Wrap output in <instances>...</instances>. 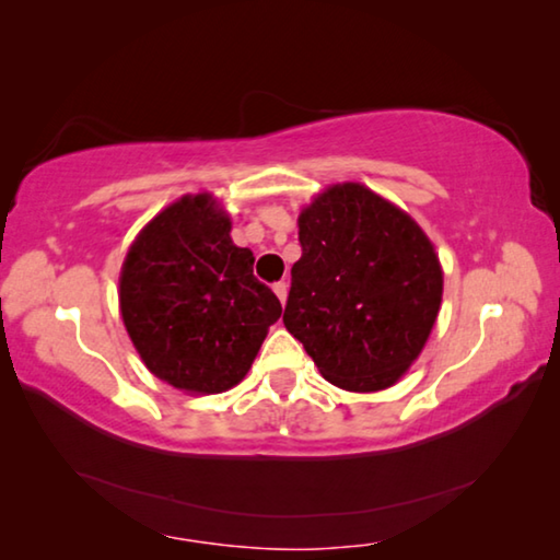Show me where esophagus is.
<instances>
[{
	"mask_svg": "<svg viewBox=\"0 0 560 560\" xmlns=\"http://www.w3.org/2000/svg\"><path fill=\"white\" fill-rule=\"evenodd\" d=\"M273 293H277L281 303H287V296H289V283H287V281H277V283H273Z\"/></svg>",
	"mask_w": 560,
	"mask_h": 560,
	"instance_id": "obj_1",
	"label": "esophagus"
}]
</instances>
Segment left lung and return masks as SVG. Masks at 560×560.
Segmentation results:
<instances>
[{"instance_id":"1","label":"left lung","mask_w":560,"mask_h":560,"mask_svg":"<svg viewBox=\"0 0 560 560\" xmlns=\"http://www.w3.org/2000/svg\"><path fill=\"white\" fill-rule=\"evenodd\" d=\"M299 242L283 326L336 387L395 385L440 314L442 267L428 234L373 189L343 183L299 214Z\"/></svg>"}]
</instances>
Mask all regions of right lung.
I'll return each mask as SVG.
<instances>
[{"instance_id":"right-lung-1","label":"right lung","mask_w":560,"mask_h":560,"mask_svg":"<svg viewBox=\"0 0 560 560\" xmlns=\"http://www.w3.org/2000/svg\"><path fill=\"white\" fill-rule=\"evenodd\" d=\"M212 195H185L153 217L120 271V314L148 371L177 390L214 395L249 373L271 324L273 291L232 242Z\"/></svg>"}]
</instances>
